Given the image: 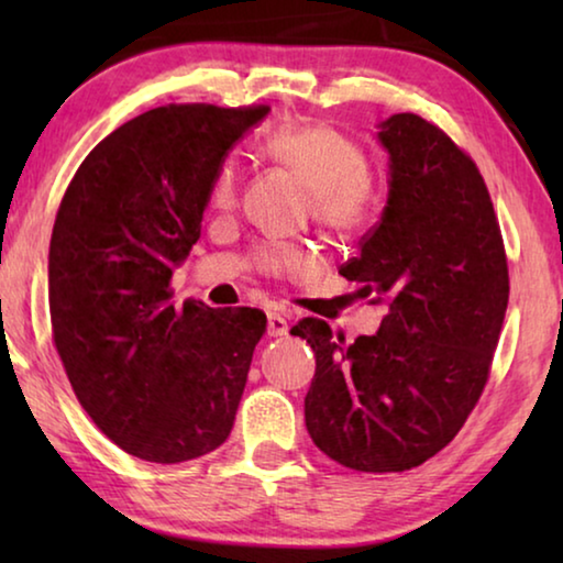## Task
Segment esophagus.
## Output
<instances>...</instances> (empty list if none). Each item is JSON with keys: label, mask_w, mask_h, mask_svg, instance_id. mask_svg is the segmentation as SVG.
<instances>
[{"label": "esophagus", "mask_w": 563, "mask_h": 563, "mask_svg": "<svg viewBox=\"0 0 563 563\" xmlns=\"http://www.w3.org/2000/svg\"><path fill=\"white\" fill-rule=\"evenodd\" d=\"M288 320H290V318L285 316V312H268V335H271V338L288 335V330H290Z\"/></svg>", "instance_id": "obj_1"}]
</instances>
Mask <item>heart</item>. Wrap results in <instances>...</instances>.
I'll list each match as a JSON object with an SVG mask.
<instances>
[{"label": "heart", "instance_id": "b5f03b06", "mask_svg": "<svg viewBox=\"0 0 563 563\" xmlns=\"http://www.w3.org/2000/svg\"><path fill=\"white\" fill-rule=\"evenodd\" d=\"M258 154L280 166L308 188L310 216L332 235H355L369 221L375 186L367 174V156L355 141L328 123H288L265 133ZM241 190L235 158L216 168L208 203L213 211H233ZM255 268L268 275L308 271L316 258L305 245L265 243L255 251Z\"/></svg>", "mask_w": 563, "mask_h": 563}]
</instances>
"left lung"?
Segmentation results:
<instances>
[{
    "label": "left lung",
    "instance_id": "left-lung-1",
    "mask_svg": "<svg viewBox=\"0 0 563 563\" xmlns=\"http://www.w3.org/2000/svg\"><path fill=\"white\" fill-rule=\"evenodd\" d=\"M379 129L387 206L340 275L385 305L383 325L350 345L318 318L290 330L316 352L312 442L373 474L412 470L454 440L487 385L509 302L501 228L472 156L417 113Z\"/></svg>",
    "mask_w": 563,
    "mask_h": 563
}]
</instances>
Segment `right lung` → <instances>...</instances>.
Segmentation results:
<instances>
[{
    "label": "right lung",
    "instance_id": "1",
    "mask_svg": "<svg viewBox=\"0 0 563 563\" xmlns=\"http://www.w3.org/2000/svg\"><path fill=\"white\" fill-rule=\"evenodd\" d=\"M268 107L168 103L81 161L49 245L52 338L93 424L139 460L176 464L233 430L265 316L170 302V275L201 238L225 151Z\"/></svg>",
    "mask_w": 563,
    "mask_h": 563
}]
</instances>
